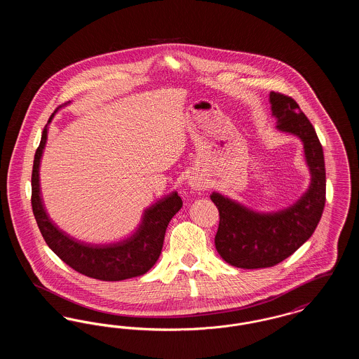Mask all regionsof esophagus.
<instances>
[{"label": "esophagus", "instance_id": "obj_1", "mask_svg": "<svg viewBox=\"0 0 359 359\" xmlns=\"http://www.w3.org/2000/svg\"><path fill=\"white\" fill-rule=\"evenodd\" d=\"M188 184H189V187H192L194 189H202L203 188V182H201L198 179H194V177H191L188 180Z\"/></svg>", "mask_w": 359, "mask_h": 359}]
</instances>
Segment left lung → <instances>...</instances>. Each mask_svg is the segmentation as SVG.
Here are the masks:
<instances>
[{
    "instance_id": "1",
    "label": "left lung",
    "mask_w": 359,
    "mask_h": 359,
    "mask_svg": "<svg viewBox=\"0 0 359 359\" xmlns=\"http://www.w3.org/2000/svg\"><path fill=\"white\" fill-rule=\"evenodd\" d=\"M269 102L276 129L302 141L311 179L294 203L277 211H257L217 191L210 195L219 211L217 252L242 269L269 268L292 256L313 234L325 208V156L313 126L290 97L272 91Z\"/></svg>"
}]
</instances>
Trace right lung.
Instances as JSON below:
<instances>
[{"mask_svg":"<svg viewBox=\"0 0 359 359\" xmlns=\"http://www.w3.org/2000/svg\"><path fill=\"white\" fill-rule=\"evenodd\" d=\"M55 113L43 130L32 171V210L43 238L62 261L88 277L121 281L147 273L161 255L165 230L173 215L182 208V198L172 191L145 208L141 222L126 238L110 243H90L71 237L50 218L40 191V161L47 144L48 125Z\"/></svg>","mask_w":359,"mask_h":359,"instance_id":"obj_1","label":"right lung"}]
</instances>
